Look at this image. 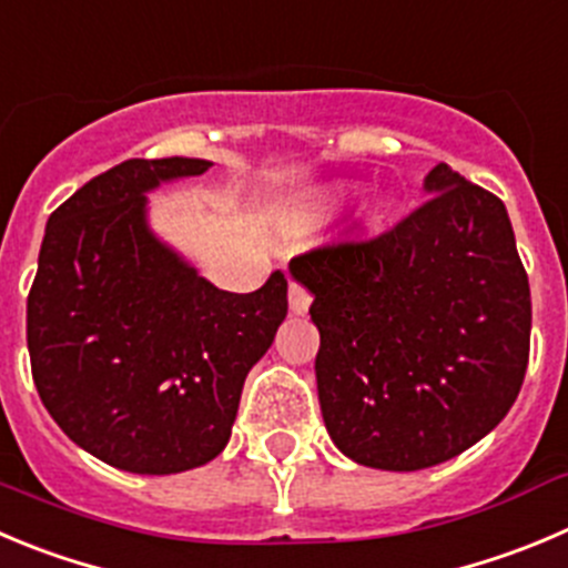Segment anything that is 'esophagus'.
Wrapping results in <instances>:
<instances>
[{
  "instance_id": "34e87169",
  "label": "esophagus",
  "mask_w": 568,
  "mask_h": 568,
  "mask_svg": "<svg viewBox=\"0 0 568 568\" xmlns=\"http://www.w3.org/2000/svg\"><path fill=\"white\" fill-rule=\"evenodd\" d=\"M310 304L312 295L301 287L298 281H290V312H293V315H306Z\"/></svg>"
}]
</instances>
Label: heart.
<instances>
[{"label": "heart", "mask_w": 568, "mask_h": 568, "mask_svg": "<svg viewBox=\"0 0 568 568\" xmlns=\"http://www.w3.org/2000/svg\"><path fill=\"white\" fill-rule=\"evenodd\" d=\"M326 200L328 197L298 200V203H293V206L284 212V220H287L290 225H295V229H306V225L317 223L321 214L326 212ZM376 209H379V203H371V212H376Z\"/></svg>", "instance_id": "obj_1"}]
</instances>
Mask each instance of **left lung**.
<instances>
[{
  "label": "left lung",
  "instance_id": "obj_1",
  "mask_svg": "<svg viewBox=\"0 0 568 568\" xmlns=\"http://www.w3.org/2000/svg\"><path fill=\"white\" fill-rule=\"evenodd\" d=\"M374 240L290 262L315 295L317 398L359 466L420 471L471 449L507 415L530 359V281L496 194L449 164Z\"/></svg>",
  "mask_w": 568,
  "mask_h": 568
}]
</instances>
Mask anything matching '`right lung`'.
<instances>
[{
  "instance_id": "obj_1",
  "label": "right lung",
  "mask_w": 568,
  "mask_h": 568,
  "mask_svg": "<svg viewBox=\"0 0 568 568\" xmlns=\"http://www.w3.org/2000/svg\"><path fill=\"white\" fill-rule=\"evenodd\" d=\"M203 159H131L50 214L27 295L32 382L97 460L178 474L225 449L247 371L287 317V278L225 293L148 225V192Z\"/></svg>"
}]
</instances>
